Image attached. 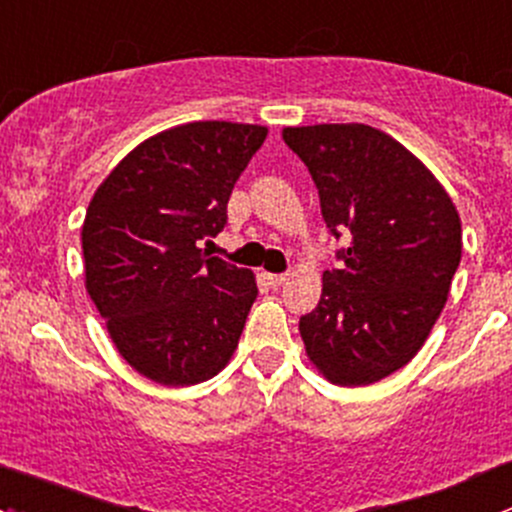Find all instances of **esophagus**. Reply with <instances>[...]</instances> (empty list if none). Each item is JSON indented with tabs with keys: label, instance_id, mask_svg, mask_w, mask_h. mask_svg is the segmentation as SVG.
I'll return each instance as SVG.
<instances>
[{
	"label": "esophagus",
	"instance_id": "esophagus-1",
	"mask_svg": "<svg viewBox=\"0 0 512 512\" xmlns=\"http://www.w3.org/2000/svg\"><path fill=\"white\" fill-rule=\"evenodd\" d=\"M266 278H268V283H271L273 288H281L283 283L288 281V276H286V273H276V276H266Z\"/></svg>",
	"mask_w": 512,
	"mask_h": 512
}]
</instances>
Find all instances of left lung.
Segmentation results:
<instances>
[{
  "instance_id": "left-lung-1",
  "label": "left lung",
  "mask_w": 512,
  "mask_h": 512,
  "mask_svg": "<svg viewBox=\"0 0 512 512\" xmlns=\"http://www.w3.org/2000/svg\"><path fill=\"white\" fill-rule=\"evenodd\" d=\"M320 194L325 224L350 231L342 266L300 318L308 360L328 382L365 387L421 350L461 263L449 192L402 142L362 123L283 128Z\"/></svg>"
}]
</instances>
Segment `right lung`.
I'll return each mask as SVG.
<instances>
[{"instance_id": "1", "label": "right lung", "mask_w": 512, "mask_h": 512, "mask_svg": "<svg viewBox=\"0 0 512 512\" xmlns=\"http://www.w3.org/2000/svg\"><path fill=\"white\" fill-rule=\"evenodd\" d=\"M268 128L197 120L130 150L81 229L86 291L125 362L165 387L212 379L239 345L258 288L199 241L226 224L236 179Z\"/></svg>"}]
</instances>
